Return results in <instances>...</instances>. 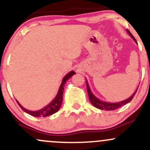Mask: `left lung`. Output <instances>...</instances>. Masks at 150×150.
<instances>
[{
  "label": "left lung",
  "instance_id": "obj_1",
  "mask_svg": "<svg viewBox=\"0 0 150 150\" xmlns=\"http://www.w3.org/2000/svg\"><path fill=\"white\" fill-rule=\"evenodd\" d=\"M127 32L129 34V35L131 37V38L132 39H133L134 41H135V43H137V41L135 40V37L132 36V34L130 33V31L126 30ZM86 83H87V92H88V96H89V101H90V102L92 103V104L94 106H95L96 108H99V109H101V110H106V111H111V110H116L117 108L121 107V106H124L125 104H128V103L130 102V101L132 100V98L134 97V96H135V93L137 92V89H138V87H137V89H136L135 92L133 93V94H132L131 97H130L129 98H128L127 99H125V100H123V101H119V102H114V103H111V102H106V101H101L99 99H98V98L96 97V96L94 95V94L92 92V91H91L90 88H89V86L88 85V82H87V80H86Z\"/></svg>",
  "mask_w": 150,
  "mask_h": 150
}]
</instances>
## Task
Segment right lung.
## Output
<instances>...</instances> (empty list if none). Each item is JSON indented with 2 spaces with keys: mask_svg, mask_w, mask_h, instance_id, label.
<instances>
[{
  "mask_svg": "<svg viewBox=\"0 0 150 150\" xmlns=\"http://www.w3.org/2000/svg\"><path fill=\"white\" fill-rule=\"evenodd\" d=\"M75 74V71L72 70L67 74L63 78V80H62V82L60 85L59 89H58V93L56 94V97L53 99V100L51 101L50 104L48 105H46L44 108H42L40 110H38V111H30V110L26 109L22 106L20 103L18 102V101H17L18 104L19 106H20V108L23 110L25 112H26L28 114L31 115V116H34V117H46V116H51V115L53 114V113H56L58 110L60 109L61 108V104H62V101H63V91H64V86L66 81L70 79L73 75H74Z\"/></svg>",
  "mask_w": 150,
  "mask_h": 150,
  "instance_id": "add662e5",
  "label": "right lung"
}]
</instances>
